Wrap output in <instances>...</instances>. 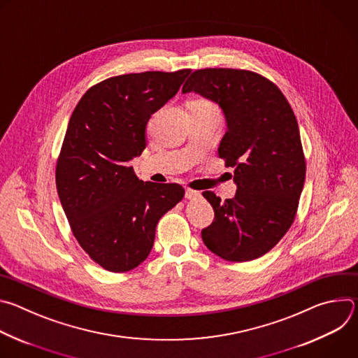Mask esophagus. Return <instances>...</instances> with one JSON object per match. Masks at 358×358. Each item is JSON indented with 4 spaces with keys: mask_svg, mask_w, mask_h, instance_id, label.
Here are the masks:
<instances>
[{
    "mask_svg": "<svg viewBox=\"0 0 358 358\" xmlns=\"http://www.w3.org/2000/svg\"><path fill=\"white\" fill-rule=\"evenodd\" d=\"M198 196H201V192L194 191V189H191V188H185V198H188V199H195V198H198Z\"/></svg>",
    "mask_w": 358,
    "mask_h": 358,
    "instance_id": "34e87169",
    "label": "esophagus"
}]
</instances>
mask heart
Instances as JSON below:
<instances>
[{
  "label": "heart",
  "instance_id": "heart-1",
  "mask_svg": "<svg viewBox=\"0 0 358 358\" xmlns=\"http://www.w3.org/2000/svg\"><path fill=\"white\" fill-rule=\"evenodd\" d=\"M189 109H196V108H215L210 100L207 99H192L189 103H188Z\"/></svg>",
  "mask_w": 358,
  "mask_h": 358
}]
</instances>
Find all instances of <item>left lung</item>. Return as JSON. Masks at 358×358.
I'll use <instances>...</instances> for the list:
<instances>
[{"instance_id": "1", "label": "left lung", "mask_w": 358, "mask_h": 358, "mask_svg": "<svg viewBox=\"0 0 358 358\" xmlns=\"http://www.w3.org/2000/svg\"><path fill=\"white\" fill-rule=\"evenodd\" d=\"M188 92L222 109L228 130L218 155L236 184L235 196L224 202L202 192L215 213L202 241L229 262L261 258L289 231L299 207L306 162L296 116L279 87L250 71L198 69L182 86Z\"/></svg>"}]
</instances>
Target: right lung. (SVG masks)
<instances>
[{"label":"right lung","instance_id":"1","mask_svg":"<svg viewBox=\"0 0 358 358\" xmlns=\"http://www.w3.org/2000/svg\"><path fill=\"white\" fill-rule=\"evenodd\" d=\"M143 72L92 86L76 105L57 163V189L71 229L103 269L138 266L155 243L160 218L182 199L180 184L143 182L130 160L145 148L151 115L189 75Z\"/></svg>","mask_w":358,"mask_h":358}]
</instances>
